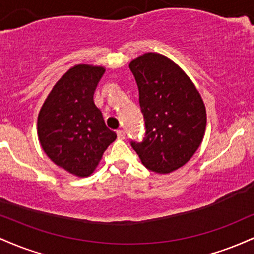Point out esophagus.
<instances>
[{
  "label": "esophagus",
  "instance_id": "obj_1",
  "mask_svg": "<svg viewBox=\"0 0 254 254\" xmlns=\"http://www.w3.org/2000/svg\"><path fill=\"white\" fill-rule=\"evenodd\" d=\"M117 136H118V138L119 139H124L125 138V132L123 130H117Z\"/></svg>",
  "mask_w": 254,
  "mask_h": 254
}]
</instances>
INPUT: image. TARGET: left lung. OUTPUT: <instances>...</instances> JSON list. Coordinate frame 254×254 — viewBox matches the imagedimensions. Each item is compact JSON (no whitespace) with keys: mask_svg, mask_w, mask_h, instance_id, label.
Segmentation results:
<instances>
[{"mask_svg":"<svg viewBox=\"0 0 254 254\" xmlns=\"http://www.w3.org/2000/svg\"><path fill=\"white\" fill-rule=\"evenodd\" d=\"M139 92L145 138L131 142L148 170L160 174L182 167L203 141L206 112L188 75L164 55L148 52L129 64Z\"/></svg>","mask_w":254,"mask_h":254,"instance_id":"8db88e82","label":"left lung"}]
</instances>
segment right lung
Masks as SVG:
<instances>
[{
  "label": "right lung",
  "mask_w": 254,
  "mask_h": 254,
  "mask_svg": "<svg viewBox=\"0 0 254 254\" xmlns=\"http://www.w3.org/2000/svg\"><path fill=\"white\" fill-rule=\"evenodd\" d=\"M104 72L103 66H72L55 84L38 116V137L46 155L77 177L90 176L117 138L93 100Z\"/></svg>",
  "instance_id": "right-lung-1"
}]
</instances>
